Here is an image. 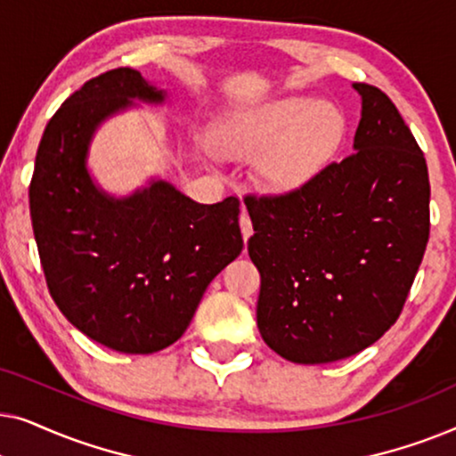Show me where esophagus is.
Instances as JSON below:
<instances>
[{"label": "esophagus", "mask_w": 456, "mask_h": 456, "mask_svg": "<svg viewBox=\"0 0 456 456\" xmlns=\"http://www.w3.org/2000/svg\"><path fill=\"white\" fill-rule=\"evenodd\" d=\"M240 232H242V239H245V242L248 240V236L253 234L251 217H248V214H247L245 209H242V214H240Z\"/></svg>", "instance_id": "obj_1"}]
</instances>
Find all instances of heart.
I'll return each instance as SVG.
<instances>
[{
	"label": "heart",
	"mask_w": 456,
	"mask_h": 456,
	"mask_svg": "<svg viewBox=\"0 0 456 456\" xmlns=\"http://www.w3.org/2000/svg\"><path fill=\"white\" fill-rule=\"evenodd\" d=\"M345 136V118L315 97H286L248 114L228 118L217 142L234 158H259L261 184L292 191L307 183Z\"/></svg>",
	"instance_id": "1"
}]
</instances>
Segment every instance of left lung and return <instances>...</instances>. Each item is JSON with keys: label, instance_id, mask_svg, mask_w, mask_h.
<instances>
[{"label": "left lung", "instance_id": "1", "mask_svg": "<svg viewBox=\"0 0 456 456\" xmlns=\"http://www.w3.org/2000/svg\"><path fill=\"white\" fill-rule=\"evenodd\" d=\"M353 151L301 189L247 197L261 273L257 328L292 363L357 354L398 320L429 239L428 164L396 105L353 83Z\"/></svg>", "mask_w": 456, "mask_h": 456}]
</instances>
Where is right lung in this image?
<instances>
[{
	"instance_id": "right-lung-1",
	"label": "right lung",
	"mask_w": 456,
	"mask_h": 456,
	"mask_svg": "<svg viewBox=\"0 0 456 456\" xmlns=\"http://www.w3.org/2000/svg\"><path fill=\"white\" fill-rule=\"evenodd\" d=\"M166 99L133 68L91 78L45 126L28 189L49 295L91 340L130 354L174 345L211 280L242 251L236 197L203 205L161 178L114 197L93 180L97 128Z\"/></svg>"
}]
</instances>
